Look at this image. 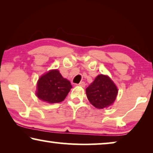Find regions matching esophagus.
<instances>
[{
    "instance_id": "34e87169",
    "label": "esophagus",
    "mask_w": 153,
    "mask_h": 153,
    "mask_svg": "<svg viewBox=\"0 0 153 153\" xmlns=\"http://www.w3.org/2000/svg\"><path fill=\"white\" fill-rule=\"evenodd\" d=\"M78 85L79 86H81V87H82V88H84L85 86V82H83V81H82V82H80L78 84Z\"/></svg>"
}]
</instances>
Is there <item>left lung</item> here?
<instances>
[{
    "label": "left lung",
    "mask_w": 153,
    "mask_h": 153,
    "mask_svg": "<svg viewBox=\"0 0 153 153\" xmlns=\"http://www.w3.org/2000/svg\"><path fill=\"white\" fill-rule=\"evenodd\" d=\"M118 92L114 81L104 74L97 75L93 82L85 89L89 102L100 109L112 105L116 99Z\"/></svg>",
    "instance_id": "1"
}]
</instances>
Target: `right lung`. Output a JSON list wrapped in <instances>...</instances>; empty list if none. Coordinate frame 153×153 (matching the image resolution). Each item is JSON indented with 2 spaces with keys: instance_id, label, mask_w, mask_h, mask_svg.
I'll return each instance as SVG.
<instances>
[{
  "instance_id": "add662e5",
  "label": "right lung",
  "mask_w": 153,
  "mask_h": 153,
  "mask_svg": "<svg viewBox=\"0 0 153 153\" xmlns=\"http://www.w3.org/2000/svg\"><path fill=\"white\" fill-rule=\"evenodd\" d=\"M72 85L58 70H51L37 81L36 95L39 100L50 104L61 102L67 97Z\"/></svg>"
}]
</instances>
